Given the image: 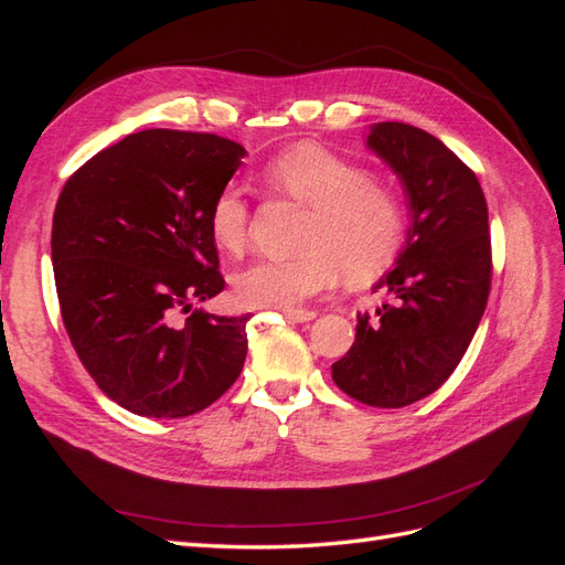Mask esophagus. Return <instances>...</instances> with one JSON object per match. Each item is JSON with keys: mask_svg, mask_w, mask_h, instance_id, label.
Returning <instances> with one entry per match:
<instances>
[{"mask_svg": "<svg viewBox=\"0 0 565 565\" xmlns=\"http://www.w3.org/2000/svg\"><path fill=\"white\" fill-rule=\"evenodd\" d=\"M282 313L289 322H309L316 318V311H309V309H285Z\"/></svg>", "mask_w": 565, "mask_h": 565, "instance_id": "34e87169", "label": "esophagus"}]
</instances>
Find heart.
<instances>
[{
    "label": "heart",
    "instance_id": "b5f03b06",
    "mask_svg": "<svg viewBox=\"0 0 565 565\" xmlns=\"http://www.w3.org/2000/svg\"><path fill=\"white\" fill-rule=\"evenodd\" d=\"M273 193L309 204L299 247L289 259H259L233 276L235 297L247 306L292 309L341 273L367 282L398 259L407 235L405 204L396 188L365 174L361 164L318 143H297L264 167ZM252 204L243 185L218 188L207 210V228L218 249L241 254L249 243Z\"/></svg>",
    "mask_w": 565,
    "mask_h": 565
}]
</instances>
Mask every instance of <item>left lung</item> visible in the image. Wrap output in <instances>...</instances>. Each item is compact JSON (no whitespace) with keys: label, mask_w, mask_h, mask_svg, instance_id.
<instances>
[{"label":"left lung","mask_w":565,"mask_h":565,"mask_svg":"<svg viewBox=\"0 0 565 565\" xmlns=\"http://www.w3.org/2000/svg\"><path fill=\"white\" fill-rule=\"evenodd\" d=\"M367 146L401 177L413 226L396 268L374 285L393 303L377 320L358 316L332 380L358 403L405 407L450 377L483 318L492 280L488 204L471 169L429 131L380 122Z\"/></svg>","instance_id":"8db88e82"}]
</instances>
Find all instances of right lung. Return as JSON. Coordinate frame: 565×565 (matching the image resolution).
Segmentation results:
<instances>
[{"label":"right lung","instance_id":"add662e5","mask_svg":"<svg viewBox=\"0 0 565 565\" xmlns=\"http://www.w3.org/2000/svg\"><path fill=\"white\" fill-rule=\"evenodd\" d=\"M243 158L224 136L146 129L96 152L58 195L51 262L65 332L134 415H195L241 377L252 316H179L226 287L207 210Z\"/></svg>","mask_w":565,"mask_h":565}]
</instances>
